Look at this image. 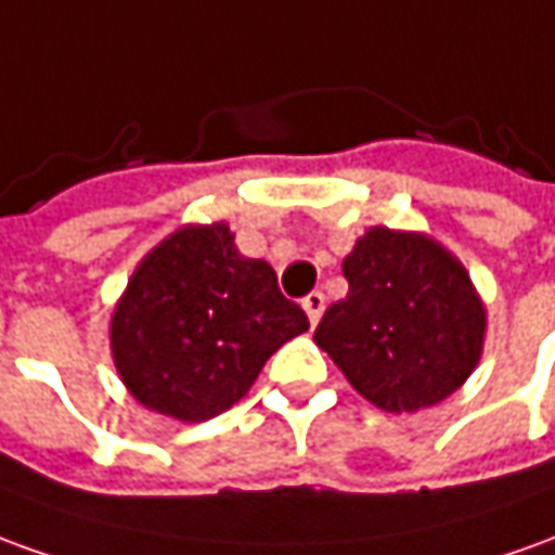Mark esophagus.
Here are the masks:
<instances>
[{"mask_svg": "<svg viewBox=\"0 0 555 555\" xmlns=\"http://www.w3.org/2000/svg\"><path fill=\"white\" fill-rule=\"evenodd\" d=\"M304 309H306V315H309V321H312V324H318V321H321V312H324V294H321V291L306 294Z\"/></svg>", "mask_w": 555, "mask_h": 555, "instance_id": "1", "label": "esophagus"}]
</instances>
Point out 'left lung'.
Returning a JSON list of instances; mask_svg holds the SVG:
<instances>
[{
    "label": "left lung",
    "instance_id": "left-lung-1",
    "mask_svg": "<svg viewBox=\"0 0 555 555\" xmlns=\"http://www.w3.org/2000/svg\"><path fill=\"white\" fill-rule=\"evenodd\" d=\"M345 300L315 327L345 378L385 412L429 409L478 366L487 309L466 267L426 234L370 228L343 261Z\"/></svg>",
    "mask_w": 555,
    "mask_h": 555
}]
</instances>
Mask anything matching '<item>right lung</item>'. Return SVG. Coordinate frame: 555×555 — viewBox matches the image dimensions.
<instances>
[{
	"mask_svg": "<svg viewBox=\"0 0 555 555\" xmlns=\"http://www.w3.org/2000/svg\"><path fill=\"white\" fill-rule=\"evenodd\" d=\"M309 331L273 267L224 222L185 224L143 258L111 318L122 385L150 412L210 421L249 393L273 351Z\"/></svg>",
	"mask_w": 555,
	"mask_h": 555,
	"instance_id": "right-lung-1",
	"label": "right lung"
}]
</instances>
